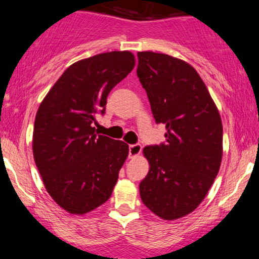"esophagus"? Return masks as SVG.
<instances>
[{
    "label": "esophagus",
    "mask_w": 259,
    "mask_h": 259,
    "mask_svg": "<svg viewBox=\"0 0 259 259\" xmlns=\"http://www.w3.org/2000/svg\"><path fill=\"white\" fill-rule=\"evenodd\" d=\"M141 145L140 144H134V145H129V157L130 158H134V157L139 156L141 153Z\"/></svg>",
    "instance_id": "1"
}]
</instances>
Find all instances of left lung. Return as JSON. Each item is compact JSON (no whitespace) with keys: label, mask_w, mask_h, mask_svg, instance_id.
Listing matches in <instances>:
<instances>
[{"label":"left lung","mask_w":259,"mask_h":259,"mask_svg":"<svg viewBox=\"0 0 259 259\" xmlns=\"http://www.w3.org/2000/svg\"><path fill=\"white\" fill-rule=\"evenodd\" d=\"M138 76L165 142L146 146L150 170L140 183L144 204L165 221L198 207L218 174L223 125L218 108L194 68L164 53L138 52Z\"/></svg>","instance_id":"8db88e82"}]
</instances>
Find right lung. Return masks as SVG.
Wrapping results in <instances>:
<instances>
[{"instance_id":"add662e5","label":"right lung","mask_w":259,"mask_h":259,"mask_svg":"<svg viewBox=\"0 0 259 259\" xmlns=\"http://www.w3.org/2000/svg\"><path fill=\"white\" fill-rule=\"evenodd\" d=\"M129 51L100 53L70 65L38 107L32 153L47 192L67 212L85 214L111 197L129 146L99 135L92 121L133 70Z\"/></svg>"}]
</instances>
